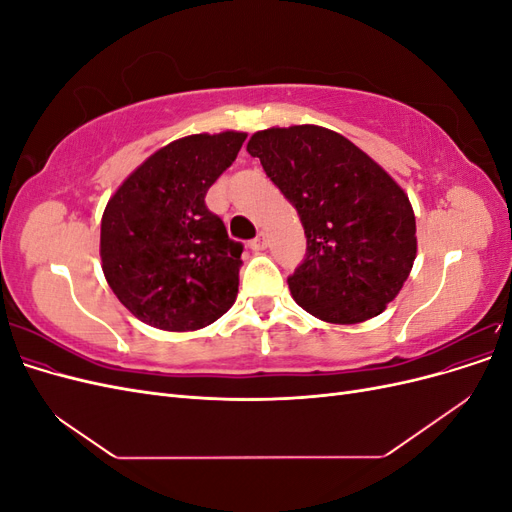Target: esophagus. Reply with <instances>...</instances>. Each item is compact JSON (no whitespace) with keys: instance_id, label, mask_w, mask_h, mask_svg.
I'll use <instances>...</instances> for the list:
<instances>
[{"instance_id":"esophagus-1","label":"esophagus","mask_w":512,"mask_h":512,"mask_svg":"<svg viewBox=\"0 0 512 512\" xmlns=\"http://www.w3.org/2000/svg\"><path fill=\"white\" fill-rule=\"evenodd\" d=\"M267 245H269V241H267V235H265V232H260V235H258L256 239H252V241H250V247H252L254 252L267 250Z\"/></svg>"}]
</instances>
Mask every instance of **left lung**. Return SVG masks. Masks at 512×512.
<instances>
[{"instance_id": "1", "label": "left lung", "mask_w": 512, "mask_h": 512, "mask_svg": "<svg viewBox=\"0 0 512 512\" xmlns=\"http://www.w3.org/2000/svg\"><path fill=\"white\" fill-rule=\"evenodd\" d=\"M247 153L305 230V260L288 277L292 299L331 324L382 314L416 258V220L401 185L346 136L309 123L260 130Z\"/></svg>"}]
</instances>
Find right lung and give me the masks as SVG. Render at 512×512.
Wrapping results in <instances>:
<instances>
[{
	"label": "right lung",
	"instance_id": "add662e5",
	"mask_svg": "<svg viewBox=\"0 0 512 512\" xmlns=\"http://www.w3.org/2000/svg\"><path fill=\"white\" fill-rule=\"evenodd\" d=\"M245 138L235 130L177 138L132 170L106 203L104 277L149 327L198 331L235 303L243 247L228 239L205 196Z\"/></svg>",
	"mask_w": 512,
	"mask_h": 512
}]
</instances>
